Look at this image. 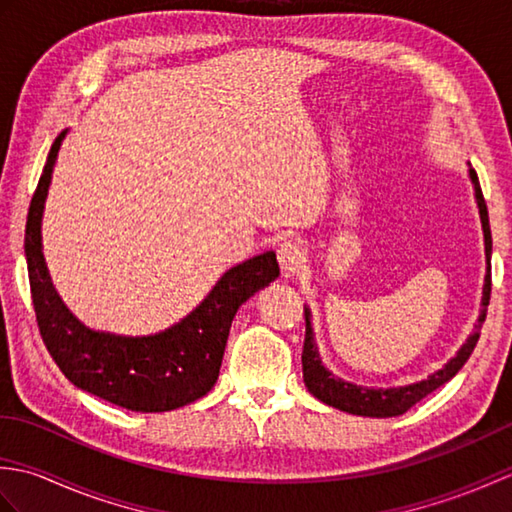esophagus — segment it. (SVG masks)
<instances>
[{
    "instance_id": "obj_1",
    "label": "esophagus",
    "mask_w": 512,
    "mask_h": 512,
    "mask_svg": "<svg viewBox=\"0 0 512 512\" xmlns=\"http://www.w3.org/2000/svg\"><path fill=\"white\" fill-rule=\"evenodd\" d=\"M277 259L286 275H295L303 262H306V250H303L297 239H284L277 248Z\"/></svg>"
}]
</instances>
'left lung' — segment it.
<instances>
[{
  "label": "left lung",
  "mask_w": 512,
  "mask_h": 512,
  "mask_svg": "<svg viewBox=\"0 0 512 512\" xmlns=\"http://www.w3.org/2000/svg\"><path fill=\"white\" fill-rule=\"evenodd\" d=\"M471 180L475 184V198L477 206H480L482 215V226H484V242H486V259L491 262V250H493V239H491V226H488V209L482 195L480 180H477L475 169H471ZM488 301H491V266H488L486 273V284H484V299L482 306L486 308ZM310 312L306 310V336H303V352H301V363H303V383H306L308 391L319 398L321 402L330 407H336L347 413H356V416H372V418H391L400 416V413L409 411L416 402H420L424 396H429L431 391H436L440 385L449 383V380L460 372L462 365L469 361L471 352L475 350L477 339H480V330L484 323V310L480 314V321H477L473 334L466 339L462 350L455 354L451 361L444 365L440 372L429 376L427 380H420L416 385L407 387H391V389H367L343 383V380L334 378L328 369L321 365V358L317 354V345L312 339V328H310Z\"/></svg>",
  "instance_id": "8db88e82"
}]
</instances>
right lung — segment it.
<instances>
[{"instance_id": "1", "label": "right lung", "mask_w": 512, "mask_h": 512, "mask_svg": "<svg viewBox=\"0 0 512 512\" xmlns=\"http://www.w3.org/2000/svg\"><path fill=\"white\" fill-rule=\"evenodd\" d=\"M61 138L50 147L26 220L30 295L41 339L65 378L118 407L171 411L189 405L215 385L235 312L279 277L277 257L268 250L231 268L187 319L156 336L125 339L83 328L54 292L41 253V213Z\"/></svg>"}]
</instances>
